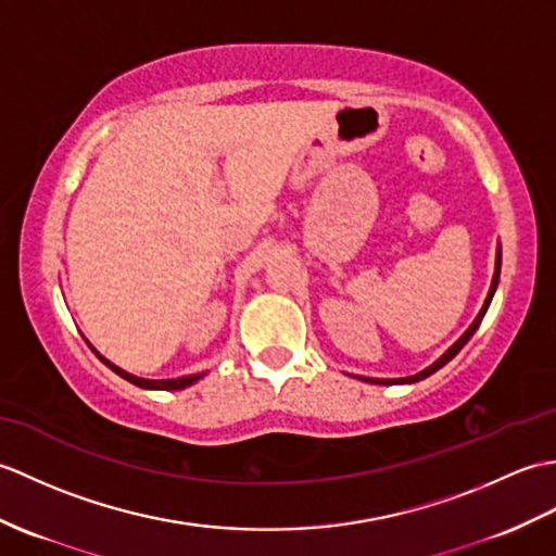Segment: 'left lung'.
Wrapping results in <instances>:
<instances>
[{"instance_id": "left-lung-1", "label": "left lung", "mask_w": 556, "mask_h": 556, "mask_svg": "<svg viewBox=\"0 0 556 556\" xmlns=\"http://www.w3.org/2000/svg\"><path fill=\"white\" fill-rule=\"evenodd\" d=\"M500 265H502V251L497 249V257H495V275H493V283H490V291H488V299H485V303H483V307H481V313L476 315V319L471 321V327L462 333V337L447 348V351L435 359V363L431 365V367H426V369H421L419 374H415V377H405V379H369V377H359L363 381H367V383H379V386H393V383H415V381H421V379H426V377H431L433 371H438L441 369L443 365H447L450 359H453L464 345H467V341L473 337V331L479 329V325H481V319H483V315L488 313V305H490V301H493V295H495V289H497V281H500Z\"/></svg>"}]
</instances>
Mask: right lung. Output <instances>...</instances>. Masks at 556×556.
Returning <instances> with one entry per match:
<instances>
[{
	"label": "right lung",
	"instance_id": "right-lung-1",
	"mask_svg": "<svg viewBox=\"0 0 556 556\" xmlns=\"http://www.w3.org/2000/svg\"><path fill=\"white\" fill-rule=\"evenodd\" d=\"M89 348H92V345H89ZM92 353H94L109 369H113L115 374H118V377H123L125 381H130V383L139 386V389H149V391H182V389H187V386L197 383V381L203 377V374H205V371H201V374H189V377H177V379H141V377H135V374H130V371L121 369L118 365L109 363V359L103 357L101 353H97L94 348H92Z\"/></svg>",
	"mask_w": 556,
	"mask_h": 556
}]
</instances>
